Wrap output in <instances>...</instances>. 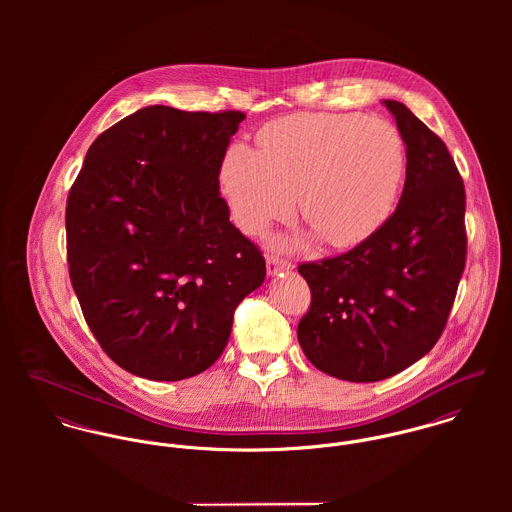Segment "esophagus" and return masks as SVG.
Listing matches in <instances>:
<instances>
[{
    "instance_id": "esophagus-1",
    "label": "esophagus",
    "mask_w": 512,
    "mask_h": 512,
    "mask_svg": "<svg viewBox=\"0 0 512 512\" xmlns=\"http://www.w3.org/2000/svg\"><path fill=\"white\" fill-rule=\"evenodd\" d=\"M266 264H268V274H278V272H288V270H292L293 264L290 260H286V258H280V256H276V254H270L268 258H266Z\"/></svg>"
}]
</instances>
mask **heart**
<instances>
[{"label": "heart", "instance_id": "b5f03b06", "mask_svg": "<svg viewBox=\"0 0 512 512\" xmlns=\"http://www.w3.org/2000/svg\"><path fill=\"white\" fill-rule=\"evenodd\" d=\"M258 151L230 146L220 189L246 234L299 215L325 244L351 248L390 217L406 171V144L384 118L299 112L266 124Z\"/></svg>", "mask_w": 512, "mask_h": 512}]
</instances>
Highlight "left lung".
I'll use <instances>...</instances> for the list:
<instances>
[{
  "label": "left lung",
  "mask_w": 512,
  "mask_h": 512,
  "mask_svg": "<svg viewBox=\"0 0 512 512\" xmlns=\"http://www.w3.org/2000/svg\"><path fill=\"white\" fill-rule=\"evenodd\" d=\"M406 144L396 211L365 242L297 272L311 305L297 325L309 363L341 380L376 382L438 343L465 270V187L453 157L402 102L384 100Z\"/></svg>",
  "instance_id": "8db88e82"
}]
</instances>
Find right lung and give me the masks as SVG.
<instances>
[{
    "instance_id": "right-lung-1",
    "label": "right lung",
    "mask_w": 512,
    "mask_h": 512,
    "mask_svg": "<svg viewBox=\"0 0 512 512\" xmlns=\"http://www.w3.org/2000/svg\"><path fill=\"white\" fill-rule=\"evenodd\" d=\"M236 110L147 106L86 151L67 199V258L82 315L124 370L183 380L213 365L266 260L230 220L219 173Z\"/></svg>"
}]
</instances>
